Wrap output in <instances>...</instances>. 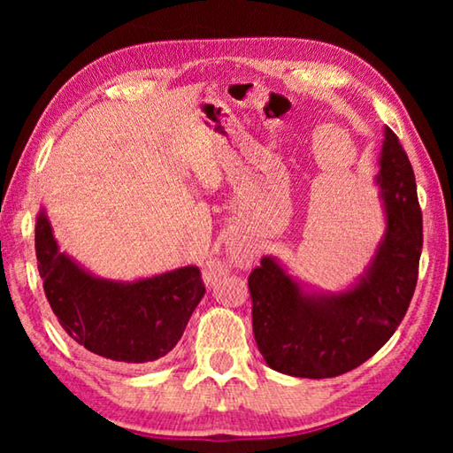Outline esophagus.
<instances>
[{"instance_id":"obj_1","label":"esophagus","mask_w":453,"mask_h":453,"mask_svg":"<svg viewBox=\"0 0 453 453\" xmlns=\"http://www.w3.org/2000/svg\"><path fill=\"white\" fill-rule=\"evenodd\" d=\"M251 262H254V248H251L250 243L240 242V243H234L232 248H229V264L232 265L250 267ZM224 273H226V264H221V262H210L203 270L205 281H216Z\"/></svg>"}]
</instances>
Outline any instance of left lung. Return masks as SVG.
Returning <instances> with one entry per match:
<instances>
[{
    "label": "left lung",
    "mask_w": 453,
    "mask_h": 453,
    "mask_svg": "<svg viewBox=\"0 0 453 453\" xmlns=\"http://www.w3.org/2000/svg\"><path fill=\"white\" fill-rule=\"evenodd\" d=\"M378 183L386 235L354 288L310 296L272 257L250 273L256 343L272 370L296 378H335L367 362L402 324L416 291L424 227L416 175L389 127Z\"/></svg>",
    "instance_id": "obj_1"
}]
</instances>
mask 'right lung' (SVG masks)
<instances>
[{
	"label": "right lung",
	"instance_id": "1",
	"mask_svg": "<svg viewBox=\"0 0 453 453\" xmlns=\"http://www.w3.org/2000/svg\"><path fill=\"white\" fill-rule=\"evenodd\" d=\"M35 256L59 326L81 348L113 362L164 357L205 294L194 265L134 283L94 278L58 250L43 211L35 221Z\"/></svg>",
	"mask_w": 453,
	"mask_h": 453
}]
</instances>
